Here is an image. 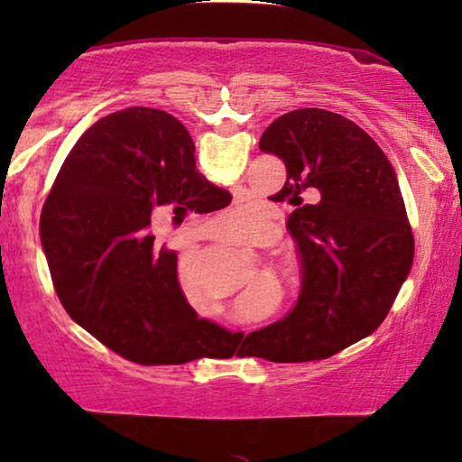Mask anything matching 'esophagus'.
I'll use <instances>...</instances> for the list:
<instances>
[{"label":"esophagus","mask_w":462,"mask_h":462,"mask_svg":"<svg viewBox=\"0 0 462 462\" xmlns=\"http://www.w3.org/2000/svg\"><path fill=\"white\" fill-rule=\"evenodd\" d=\"M212 237L220 239V242H226V244H237L239 242L237 233L233 231V226L226 223V220H218V223L212 226Z\"/></svg>","instance_id":"esophagus-1"}]
</instances>
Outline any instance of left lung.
Returning a JSON list of instances; mask_svg holds the SVG:
<instances>
[{
  "label": "left lung",
  "instance_id": "1",
  "mask_svg": "<svg viewBox=\"0 0 462 462\" xmlns=\"http://www.w3.org/2000/svg\"><path fill=\"white\" fill-rule=\"evenodd\" d=\"M258 147L282 157L294 208L288 231L300 261V292L288 315L248 334L269 362L326 359L387 318L414 258L412 226L387 155L351 119L296 109L263 132ZM318 190L320 199L309 202Z\"/></svg>",
  "mask_w": 462,
  "mask_h": 462
}]
</instances>
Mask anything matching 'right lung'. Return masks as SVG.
<instances>
[{"label":"right lung","mask_w":462,"mask_h":462,"mask_svg":"<svg viewBox=\"0 0 462 462\" xmlns=\"http://www.w3.org/2000/svg\"><path fill=\"white\" fill-rule=\"evenodd\" d=\"M179 119L128 106L90 125L67 155L40 218L42 245L65 311L117 356L144 365L185 364L206 332L182 294L176 252L155 225L174 214L214 212L231 193L195 168Z\"/></svg>","instance_id":"obj_1"}]
</instances>
